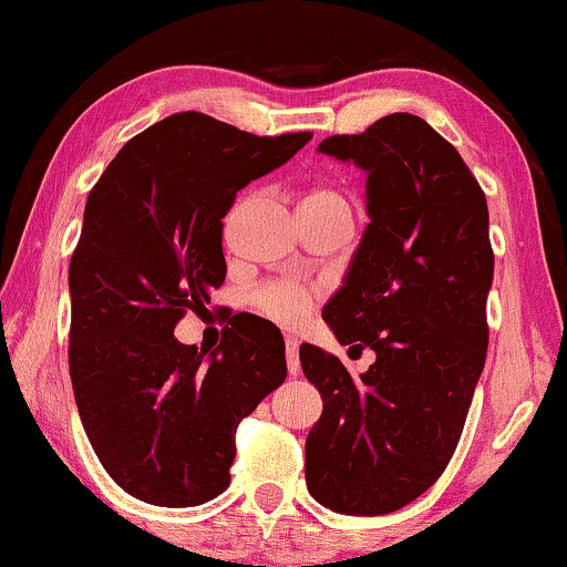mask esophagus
<instances>
[{"mask_svg":"<svg viewBox=\"0 0 567 567\" xmlns=\"http://www.w3.org/2000/svg\"><path fill=\"white\" fill-rule=\"evenodd\" d=\"M286 363L289 374H299V342L295 337H286Z\"/></svg>","mask_w":567,"mask_h":567,"instance_id":"esophagus-1","label":"esophagus"}]
</instances>
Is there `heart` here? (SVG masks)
I'll use <instances>...</instances> for the list:
<instances>
[{
  "mask_svg": "<svg viewBox=\"0 0 567 567\" xmlns=\"http://www.w3.org/2000/svg\"><path fill=\"white\" fill-rule=\"evenodd\" d=\"M323 206H348V202L331 185H312L305 190L299 209H323ZM318 299H321V291L316 286L297 281H270L251 291V305L259 316L284 329H297L299 323L308 321Z\"/></svg>",
  "mask_w": 567,
  "mask_h": 567,
  "instance_id": "heart-1",
  "label": "heart"
}]
</instances>
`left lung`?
<instances>
[{
  "label": "left lung",
  "instance_id": "8db88e82",
  "mask_svg": "<svg viewBox=\"0 0 567 567\" xmlns=\"http://www.w3.org/2000/svg\"><path fill=\"white\" fill-rule=\"evenodd\" d=\"M318 151L369 172L371 223L323 321L377 361L352 379L331 352L299 348L323 398L305 443V481L323 507L388 515L449 467L483 374L488 204L454 145L411 113L326 137Z\"/></svg>",
  "mask_w": 567,
  "mask_h": 567
}]
</instances>
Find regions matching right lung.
I'll return each instance as SVG.
<instances>
[{
  "label": "right lung",
  "instance_id": "obj_1",
  "mask_svg": "<svg viewBox=\"0 0 567 567\" xmlns=\"http://www.w3.org/2000/svg\"><path fill=\"white\" fill-rule=\"evenodd\" d=\"M312 132L259 137L198 111L140 132L105 166L69 268L73 398L105 472L156 507L223 494L236 430L286 379L284 337L233 321L215 352L177 342L225 281L223 217Z\"/></svg>",
  "mask_w": 567,
  "mask_h": 567
}]
</instances>
